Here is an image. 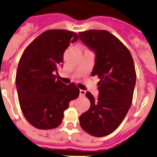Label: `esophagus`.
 Wrapping results in <instances>:
<instances>
[{"label":"esophagus","mask_w":157,"mask_h":157,"mask_svg":"<svg viewBox=\"0 0 157 157\" xmlns=\"http://www.w3.org/2000/svg\"><path fill=\"white\" fill-rule=\"evenodd\" d=\"M85 94H86V91L82 90V89H80V91H79L80 96H84Z\"/></svg>","instance_id":"esophagus-1"}]
</instances>
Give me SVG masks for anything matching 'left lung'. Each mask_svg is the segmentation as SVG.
<instances>
[{"mask_svg": "<svg viewBox=\"0 0 157 157\" xmlns=\"http://www.w3.org/2000/svg\"><path fill=\"white\" fill-rule=\"evenodd\" d=\"M78 38L95 51L92 75L99 79L98 98L86 93L91 105L79 116L80 126L89 135L105 136L119 127L132 105L136 78L133 59L129 49L108 31H82Z\"/></svg>", "mask_w": 157, "mask_h": 157, "instance_id": "1", "label": "left lung"}]
</instances>
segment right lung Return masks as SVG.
<instances>
[{
	"instance_id": "add662e5",
	"label": "right lung",
	"mask_w": 157,
	"mask_h": 157,
	"mask_svg": "<svg viewBox=\"0 0 157 157\" xmlns=\"http://www.w3.org/2000/svg\"><path fill=\"white\" fill-rule=\"evenodd\" d=\"M78 35L73 31H44L25 49L17 66L16 86L21 109L31 126L52 129L62 123L69 102L79 95V89L57 79L63 55Z\"/></svg>"
}]
</instances>
